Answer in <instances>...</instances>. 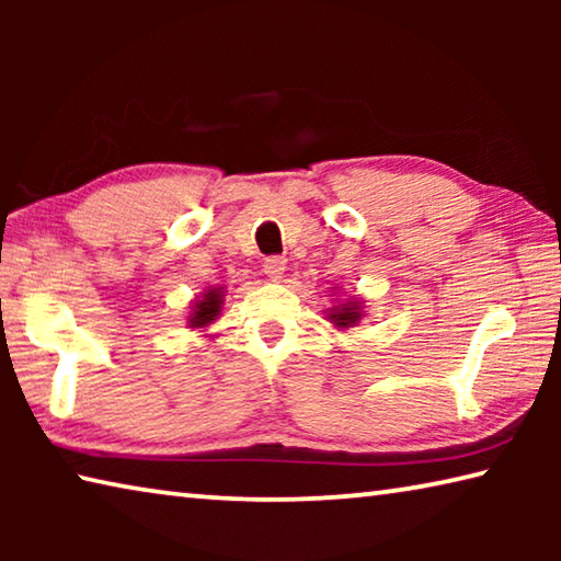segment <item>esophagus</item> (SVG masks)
Segmentation results:
<instances>
[{
    "label": "esophagus",
    "instance_id": "esophagus-1",
    "mask_svg": "<svg viewBox=\"0 0 561 561\" xmlns=\"http://www.w3.org/2000/svg\"><path fill=\"white\" fill-rule=\"evenodd\" d=\"M284 270H287V262H284L282 257H270V260H264V274H267V277H270L272 282H279V279H282V274H284Z\"/></svg>",
    "mask_w": 561,
    "mask_h": 561
}]
</instances>
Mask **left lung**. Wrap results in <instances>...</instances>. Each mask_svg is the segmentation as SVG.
I'll return each mask as SVG.
<instances>
[{
	"label": "left lung",
	"mask_w": 561,
	"mask_h": 561,
	"mask_svg": "<svg viewBox=\"0 0 561 561\" xmlns=\"http://www.w3.org/2000/svg\"><path fill=\"white\" fill-rule=\"evenodd\" d=\"M327 314H329L327 319L336 329H348V327H356L360 317H364V307H360L358 299H348V301L336 304L334 309H327Z\"/></svg>",
	"instance_id": "1"
}]
</instances>
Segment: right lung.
I'll return each mask as SVG.
<instances>
[{
  "mask_svg": "<svg viewBox=\"0 0 561 561\" xmlns=\"http://www.w3.org/2000/svg\"><path fill=\"white\" fill-rule=\"evenodd\" d=\"M225 304V289L222 287H210L203 291L201 299H195L193 311H190L187 324L190 329H205L210 327L213 321L220 317Z\"/></svg>",
  "mask_w": 561,
  "mask_h": 561,
  "instance_id": "right-lung-1",
  "label": "right lung"
}]
</instances>
